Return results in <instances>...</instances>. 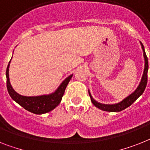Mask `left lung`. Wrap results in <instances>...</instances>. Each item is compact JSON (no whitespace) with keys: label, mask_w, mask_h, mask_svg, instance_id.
Instances as JSON below:
<instances>
[{"label":"left lung","mask_w":150,"mask_h":150,"mask_svg":"<svg viewBox=\"0 0 150 150\" xmlns=\"http://www.w3.org/2000/svg\"><path fill=\"white\" fill-rule=\"evenodd\" d=\"M142 46V50L143 52V57H144V61H145V67H144V71H143V76H142L141 81L139 83V86L137 87V88L133 91L132 94H130L129 96L121 100L120 102L117 103V104H101V103L98 102L97 100H94L91 96V94L90 93V91L88 90L89 96L91 98V100L92 104L96 108H99L100 110H104V111H109V112H119L121 110H124L127 108L129 107L133 104L136 100H137L139 96H141L143 91H145L146 87L147 84V72H148V69H149V65H148V59H147L146 54L145 52V50H144V46H143V43L140 42Z\"/></svg>","instance_id":"left-lung-1"}]
</instances>
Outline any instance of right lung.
<instances>
[{
  "mask_svg": "<svg viewBox=\"0 0 150 150\" xmlns=\"http://www.w3.org/2000/svg\"><path fill=\"white\" fill-rule=\"evenodd\" d=\"M11 61L9 62L7 65L6 77H7V88L11 98L26 110L36 114H46L55 109L59 104L65 93V88L73 75H69V77L66 78L60 84L59 86L58 87V88L52 94H44L40 96H23L15 91L10 82L9 67H10Z\"/></svg>",
  "mask_w": 150,
  "mask_h": 150,
  "instance_id": "right-lung-1",
  "label": "right lung"
}]
</instances>
